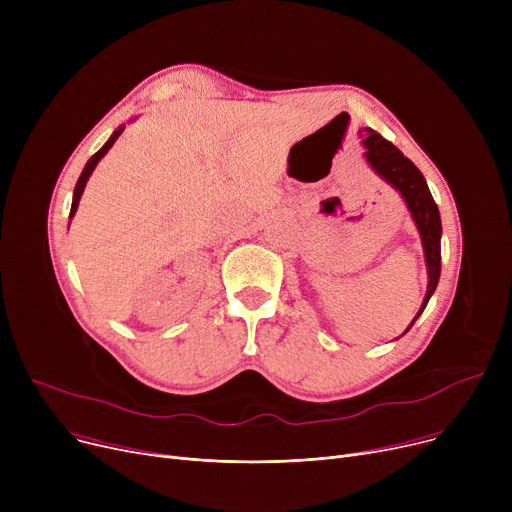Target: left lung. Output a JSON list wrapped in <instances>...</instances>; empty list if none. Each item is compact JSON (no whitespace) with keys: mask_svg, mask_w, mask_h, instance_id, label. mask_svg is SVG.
<instances>
[{"mask_svg":"<svg viewBox=\"0 0 512 512\" xmlns=\"http://www.w3.org/2000/svg\"><path fill=\"white\" fill-rule=\"evenodd\" d=\"M365 145V157L371 164V168L378 172L384 180H388L396 191L402 195V199L407 201V207L413 215V220L419 228L421 242H423V251H425V263H427V292L425 299L421 303L419 313L415 319L423 313L429 297H432L438 280H440V236H442V222H440V211L438 205L429 193L427 182L423 174L417 170V166L409 157L402 155L398 147H394L390 141H386L380 132L369 130V134L363 141ZM415 319L411 321V326L415 324ZM411 326L405 330L409 332Z\"/></svg>","mask_w":512,"mask_h":512,"instance_id":"1","label":"left lung"}]
</instances>
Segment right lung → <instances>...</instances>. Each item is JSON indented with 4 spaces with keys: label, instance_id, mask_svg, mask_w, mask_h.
<instances>
[{
    "label": "right lung",
    "instance_id": "right-lung-1",
    "mask_svg": "<svg viewBox=\"0 0 512 512\" xmlns=\"http://www.w3.org/2000/svg\"><path fill=\"white\" fill-rule=\"evenodd\" d=\"M122 130L124 128H118L112 137H110V141H107L89 161H87V166H85V170H83V174H80V178H78V182H76V186H74V197H72V207H70V215H74L76 213V207H78V201H80V195H83V191H85V184H87V180H89V176H91V172L95 170V166L99 164V159L110 151V147L116 143V139L120 137L122 134Z\"/></svg>",
    "mask_w": 512,
    "mask_h": 512
}]
</instances>
